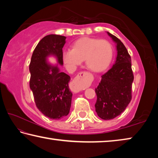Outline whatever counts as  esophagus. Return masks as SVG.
<instances>
[{"instance_id": "34e87169", "label": "esophagus", "mask_w": 158, "mask_h": 158, "mask_svg": "<svg viewBox=\"0 0 158 158\" xmlns=\"http://www.w3.org/2000/svg\"><path fill=\"white\" fill-rule=\"evenodd\" d=\"M87 74L88 73L86 72H81L73 79L71 83L70 89L74 93H79L85 89L88 83Z\"/></svg>"}]
</instances>
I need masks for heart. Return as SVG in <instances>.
I'll list each match as a JSON object with an SVG mask.
<instances>
[{
    "label": "heart",
    "instance_id": "heart-1",
    "mask_svg": "<svg viewBox=\"0 0 158 158\" xmlns=\"http://www.w3.org/2000/svg\"><path fill=\"white\" fill-rule=\"evenodd\" d=\"M113 57V48L109 41L93 37H81L72 44V49L64 50L62 58L66 68L73 71L85 60L88 68L100 73L107 68Z\"/></svg>",
    "mask_w": 158,
    "mask_h": 158
}]
</instances>
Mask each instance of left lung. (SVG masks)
<instances>
[{
  "label": "left lung",
  "instance_id": "8db88e82",
  "mask_svg": "<svg viewBox=\"0 0 158 158\" xmlns=\"http://www.w3.org/2000/svg\"><path fill=\"white\" fill-rule=\"evenodd\" d=\"M107 33L116 42L117 56L114 65L102 76L95 89V111L104 120L113 119L126 109L132 99L134 80L132 60L126 47L116 36Z\"/></svg>",
  "mask_w": 158,
  "mask_h": 158
}]
</instances>
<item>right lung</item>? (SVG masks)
<instances>
[{
  "label": "right lung",
  "mask_w": 158,
  "mask_h": 158,
  "mask_svg": "<svg viewBox=\"0 0 158 158\" xmlns=\"http://www.w3.org/2000/svg\"><path fill=\"white\" fill-rule=\"evenodd\" d=\"M65 39V36L53 34L44 37L34 49L29 65L30 88L36 106L45 116L53 120L68 116L73 93L68 85L70 77L60 72L58 65H51L47 58L54 56L63 65Z\"/></svg>",
  "instance_id": "add662e5"
}]
</instances>
